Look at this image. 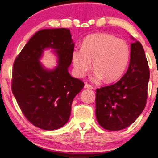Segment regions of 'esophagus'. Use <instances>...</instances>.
<instances>
[{
	"instance_id": "1",
	"label": "esophagus",
	"mask_w": 158,
	"mask_h": 158,
	"mask_svg": "<svg viewBox=\"0 0 158 158\" xmlns=\"http://www.w3.org/2000/svg\"><path fill=\"white\" fill-rule=\"evenodd\" d=\"M85 88L89 89H93L94 87L92 86V85H90V84H89V83H85Z\"/></svg>"
}]
</instances>
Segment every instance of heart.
I'll list each match as a JSON object with an SVG mask.
<instances>
[{"label":"heart","mask_w":158,"mask_h":158,"mask_svg":"<svg viewBox=\"0 0 158 158\" xmlns=\"http://www.w3.org/2000/svg\"><path fill=\"white\" fill-rule=\"evenodd\" d=\"M130 49L125 40L107 33L89 35L82 42V48H75L72 62L75 74L82 77L92 67L95 78H104L106 82L118 79L127 67Z\"/></svg>","instance_id":"b5f03b06"}]
</instances>
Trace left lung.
<instances>
[{
  "mask_svg": "<svg viewBox=\"0 0 158 158\" xmlns=\"http://www.w3.org/2000/svg\"><path fill=\"white\" fill-rule=\"evenodd\" d=\"M149 78L144 50L136 41L131 45L126 73L115 83L96 89L95 115L98 124L109 131L122 130L131 125L145 108Z\"/></svg>",
  "mask_w": 158,
  "mask_h": 158,
  "instance_id": "8db88e82",
  "label": "left lung"
}]
</instances>
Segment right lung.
<instances>
[{
    "mask_svg": "<svg viewBox=\"0 0 158 158\" xmlns=\"http://www.w3.org/2000/svg\"><path fill=\"white\" fill-rule=\"evenodd\" d=\"M46 48H54L58 55V66L52 70L39 61ZM73 49L69 30L44 29L30 38L14 60L12 92L23 115L37 128L56 130L69 121L73 98L84 87L68 72Z\"/></svg>",
    "mask_w": 158,
    "mask_h": 158,
    "instance_id": "obj_1",
    "label": "right lung"
}]
</instances>
